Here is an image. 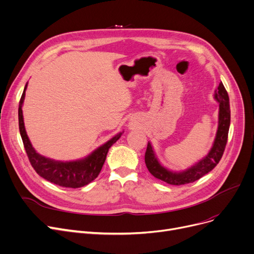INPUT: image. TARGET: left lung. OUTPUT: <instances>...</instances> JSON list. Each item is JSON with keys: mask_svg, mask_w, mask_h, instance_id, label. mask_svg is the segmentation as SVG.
<instances>
[{"mask_svg": "<svg viewBox=\"0 0 254 254\" xmlns=\"http://www.w3.org/2000/svg\"><path fill=\"white\" fill-rule=\"evenodd\" d=\"M214 99L219 104L218 111V127L216 136L212 147L208 154L199 159L193 166L186 170L175 172L165 168L154 153L152 145L148 142L147 149L145 152V164L151 174L162 181L167 182L171 185H183L194 182L198 180L207 173L212 171L219 163L222 157L231 125V110H230V99L228 91L225 90L222 82L219 83L217 89L214 92Z\"/></svg>", "mask_w": 254, "mask_h": 254, "instance_id": "1", "label": "left lung"}]
</instances>
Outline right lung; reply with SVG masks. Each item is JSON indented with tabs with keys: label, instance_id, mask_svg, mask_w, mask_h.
Wrapping results in <instances>:
<instances>
[{
	"label": "right lung",
	"instance_id": "1",
	"mask_svg": "<svg viewBox=\"0 0 254 254\" xmlns=\"http://www.w3.org/2000/svg\"><path fill=\"white\" fill-rule=\"evenodd\" d=\"M26 87H28V83L24 86L18 107L19 131L30 163L38 173V175L46 179L47 181H50L51 183L70 189L82 188V186L87 185L95 180L103 168L109 148L122 137L124 131L118 132L116 136H114L109 141H107L96 150H93L89 155L81 159H77V161L61 162L45 157L35 150L28 135H26L22 115V105L25 97Z\"/></svg>",
	"mask_w": 254,
	"mask_h": 254
}]
</instances>
